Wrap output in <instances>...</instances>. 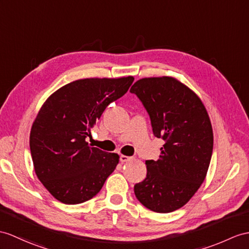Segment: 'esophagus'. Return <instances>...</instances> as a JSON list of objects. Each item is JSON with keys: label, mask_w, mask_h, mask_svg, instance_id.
<instances>
[{"label": "esophagus", "mask_w": 249, "mask_h": 249, "mask_svg": "<svg viewBox=\"0 0 249 249\" xmlns=\"http://www.w3.org/2000/svg\"><path fill=\"white\" fill-rule=\"evenodd\" d=\"M132 160L131 156H125V155H120V161L121 162H126V161H130Z\"/></svg>", "instance_id": "esophagus-1"}]
</instances>
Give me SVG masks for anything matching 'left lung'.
Instances as JSON below:
<instances>
[{"label": "left lung", "instance_id": "left-lung-1", "mask_svg": "<svg viewBox=\"0 0 249 249\" xmlns=\"http://www.w3.org/2000/svg\"><path fill=\"white\" fill-rule=\"evenodd\" d=\"M130 92L147 110L153 134L165 141L160 160H145L147 178L134 193L144 207L168 213L189 202L207 174L213 149L208 113L198 96L173 77L139 79Z\"/></svg>", "mask_w": 249, "mask_h": 249}]
</instances>
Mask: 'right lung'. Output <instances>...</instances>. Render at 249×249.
<instances>
[{
  "label": "right lung",
  "mask_w": 249,
  "mask_h": 249,
  "mask_svg": "<svg viewBox=\"0 0 249 249\" xmlns=\"http://www.w3.org/2000/svg\"><path fill=\"white\" fill-rule=\"evenodd\" d=\"M133 81L132 76L80 79L57 89L41 107L30 130V154L39 180L59 202L89 201L115 170L119 155L90 147L86 139Z\"/></svg>",
  "instance_id": "obj_1"
}]
</instances>
